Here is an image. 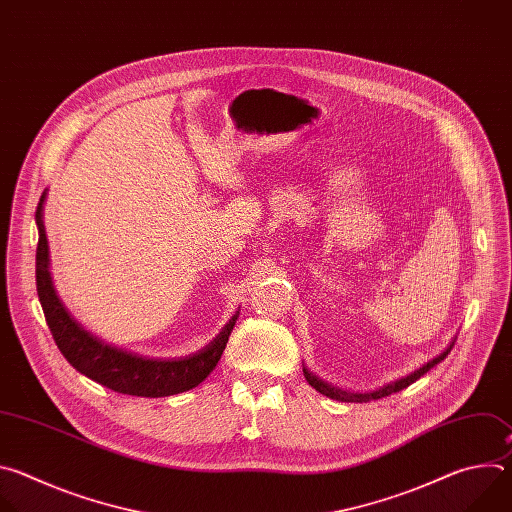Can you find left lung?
<instances>
[{
  "mask_svg": "<svg viewBox=\"0 0 512 512\" xmlns=\"http://www.w3.org/2000/svg\"><path fill=\"white\" fill-rule=\"evenodd\" d=\"M454 342H456V338H452V342L444 348V352H440L435 358H431V360H427L425 364H421V367L415 369L413 373H409V375H405V377H401V379H397V381H393V383H387V385H383V387H379V389H375V391H364V393H360V391H344V389H340V387H334L332 383L322 381L320 377H316L314 373H310L306 367H304V377H306V381H308L318 393H322V395H326V397H330V399H336V401H342V403H367V401H373V399L389 397L391 393H399L401 389H407L411 383H415L419 377H423L429 369H433L437 362H442V360L450 354Z\"/></svg>",
  "mask_w": 512,
  "mask_h": 512,
  "instance_id": "obj_1",
  "label": "left lung"
}]
</instances>
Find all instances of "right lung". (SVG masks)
Listing matches in <instances>:
<instances>
[{"label": "right lung", "mask_w": 512, "mask_h": 512, "mask_svg": "<svg viewBox=\"0 0 512 512\" xmlns=\"http://www.w3.org/2000/svg\"><path fill=\"white\" fill-rule=\"evenodd\" d=\"M46 192L36 210L38 249H36V289L46 316V324L62 356L81 375L123 395L170 397L198 387L221 360V354L235 328L239 312L223 326L204 348L180 358H150L117 348L85 330L60 302L52 275L48 239L42 221Z\"/></svg>", "instance_id": "add662e5"}]
</instances>
